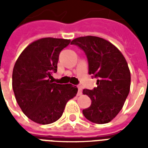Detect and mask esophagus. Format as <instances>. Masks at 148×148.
Listing matches in <instances>:
<instances>
[{
    "label": "esophagus",
    "mask_w": 148,
    "mask_h": 148,
    "mask_svg": "<svg viewBox=\"0 0 148 148\" xmlns=\"http://www.w3.org/2000/svg\"><path fill=\"white\" fill-rule=\"evenodd\" d=\"M77 89H78V90H77V96H81L82 94V90L81 86H77Z\"/></svg>",
    "instance_id": "34e87169"
}]
</instances>
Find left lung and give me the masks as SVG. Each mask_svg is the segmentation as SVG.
<instances>
[{
	"mask_svg": "<svg viewBox=\"0 0 148 148\" xmlns=\"http://www.w3.org/2000/svg\"><path fill=\"white\" fill-rule=\"evenodd\" d=\"M71 44L85 52L89 74L97 78L96 88L83 90V94H86L92 102L82 113L93 123H109L123 108L129 93L131 74L127 62L113 44L102 38L79 37L72 40Z\"/></svg>",
	"mask_w": 148,
	"mask_h": 148,
	"instance_id": "left-lung-1",
	"label": "left lung"
}]
</instances>
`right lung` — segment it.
<instances>
[{"mask_svg": "<svg viewBox=\"0 0 148 148\" xmlns=\"http://www.w3.org/2000/svg\"><path fill=\"white\" fill-rule=\"evenodd\" d=\"M70 42V39H40L27 46L15 63L12 89L16 100L24 114L36 123L58 121L68 101L77 94V88L71 84L52 82L59 54Z\"/></svg>", "mask_w": 148, "mask_h": 148, "instance_id": "right-lung-1", "label": "right lung"}]
</instances>
